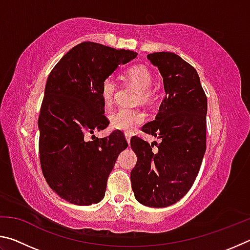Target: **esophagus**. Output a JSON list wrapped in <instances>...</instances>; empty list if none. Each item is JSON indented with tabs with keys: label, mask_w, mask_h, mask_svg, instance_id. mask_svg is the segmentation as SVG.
<instances>
[{
	"label": "esophagus",
	"mask_w": 250,
	"mask_h": 250,
	"mask_svg": "<svg viewBox=\"0 0 250 250\" xmlns=\"http://www.w3.org/2000/svg\"><path fill=\"white\" fill-rule=\"evenodd\" d=\"M125 140L128 141V143H130V139H131V134H129V133H125Z\"/></svg>",
	"instance_id": "esophagus-1"
}]
</instances>
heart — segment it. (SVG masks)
Listing matches in <instances>:
<instances>
[{"instance_id": "heart-1", "label": "heart", "mask_w": 250, "mask_h": 250, "mask_svg": "<svg viewBox=\"0 0 250 250\" xmlns=\"http://www.w3.org/2000/svg\"><path fill=\"white\" fill-rule=\"evenodd\" d=\"M126 80L139 89V98L143 101H149L152 97L151 86L153 76L151 70L145 65H134L125 71ZM117 90V83L112 77H105L100 84V96L105 104L113 100ZM110 125L113 129L131 133L145 120V113L140 109L119 108L109 117Z\"/></svg>"}]
</instances>
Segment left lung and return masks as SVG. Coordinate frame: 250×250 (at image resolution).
<instances>
[{
    "mask_svg": "<svg viewBox=\"0 0 250 250\" xmlns=\"http://www.w3.org/2000/svg\"><path fill=\"white\" fill-rule=\"evenodd\" d=\"M163 77L166 97L155 120L142 131L161 138L153 143L131 139L138 161L131 171L134 196L150 207H167L189 191L206 151L207 97L196 69L179 55L159 52L147 55Z\"/></svg>",
    "mask_w": 250,
    "mask_h": 250,
    "instance_id": "1",
    "label": "left lung"
}]
</instances>
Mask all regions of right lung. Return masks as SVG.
Masks as SVG:
<instances>
[{"label": "right lung", "mask_w": 250, "mask_h": 250, "mask_svg": "<svg viewBox=\"0 0 250 250\" xmlns=\"http://www.w3.org/2000/svg\"><path fill=\"white\" fill-rule=\"evenodd\" d=\"M137 55L83 42L48 75L39 117L41 167L49 188L71 204L86 206L103 200L118 155L128 146L120 131L92 141L83 138L109 125L101 82Z\"/></svg>", "instance_id": "add662e5"}]
</instances>
